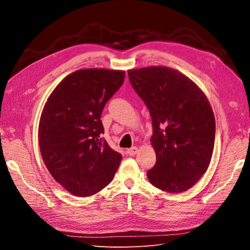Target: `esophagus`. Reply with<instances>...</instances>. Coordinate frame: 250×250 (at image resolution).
Masks as SVG:
<instances>
[{
	"label": "esophagus",
	"mask_w": 250,
	"mask_h": 250,
	"mask_svg": "<svg viewBox=\"0 0 250 250\" xmlns=\"http://www.w3.org/2000/svg\"><path fill=\"white\" fill-rule=\"evenodd\" d=\"M126 152L128 153V155L133 156V155L137 154V152H138V148H137V147H131V148H129V149H127Z\"/></svg>",
	"instance_id": "esophagus-1"
}]
</instances>
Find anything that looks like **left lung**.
<instances>
[{"mask_svg": "<svg viewBox=\"0 0 250 250\" xmlns=\"http://www.w3.org/2000/svg\"><path fill=\"white\" fill-rule=\"evenodd\" d=\"M128 77L152 119L156 163L147 171L149 181L169 193L187 191L206 173L213 154L216 123L208 98L171 67L130 70Z\"/></svg>", "mask_w": 250, "mask_h": 250, "instance_id": "obj_1", "label": "left lung"}]
</instances>
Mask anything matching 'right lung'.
I'll return each mask as SVG.
<instances>
[{
    "mask_svg": "<svg viewBox=\"0 0 250 250\" xmlns=\"http://www.w3.org/2000/svg\"><path fill=\"white\" fill-rule=\"evenodd\" d=\"M124 78V71H76L55 87L42 109L39 143L43 163L53 178L75 196L101 191L122 161L101 138L100 118Z\"/></svg>",
    "mask_w": 250,
    "mask_h": 250,
    "instance_id": "add662e5",
    "label": "right lung"
}]
</instances>
